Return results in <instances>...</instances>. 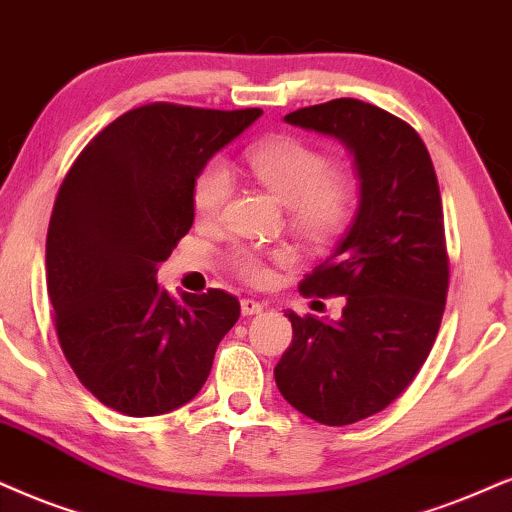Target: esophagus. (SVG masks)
<instances>
[{
    "label": "esophagus",
    "instance_id": "34e87169",
    "mask_svg": "<svg viewBox=\"0 0 512 512\" xmlns=\"http://www.w3.org/2000/svg\"><path fill=\"white\" fill-rule=\"evenodd\" d=\"M264 309L262 302L257 300H250V297H245V300H241V312L243 316H252V314H260Z\"/></svg>",
    "mask_w": 512,
    "mask_h": 512
}]
</instances>
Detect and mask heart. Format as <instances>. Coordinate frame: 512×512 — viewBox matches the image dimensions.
I'll list each match as a JSON object with an SVG mask.
<instances>
[{
  "label": "heart",
  "instance_id": "1",
  "mask_svg": "<svg viewBox=\"0 0 512 512\" xmlns=\"http://www.w3.org/2000/svg\"><path fill=\"white\" fill-rule=\"evenodd\" d=\"M250 172L262 186L288 205L290 222L304 236L326 241L345 229L354 212V189L335 177L333 163L319 148L300 139H276L245 155ZM234 179L222 160H210L193 181V210L200 219L212 222L229 203ZM231 269L243 281L264 283L267 262L257 250L236 248L231 252Z\"/></svg>",
  "mask_w": 512,
  "mask_h": 512
}]
</instances>
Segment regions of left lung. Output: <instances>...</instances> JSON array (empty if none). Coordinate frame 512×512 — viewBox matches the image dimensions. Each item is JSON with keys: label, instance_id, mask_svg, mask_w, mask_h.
I'll return each mask as SVG.
<instances>
[{"label": "left lung", "instance_id": "obj_1", "mask_svg": "<svg viewBox=\"0 0 512 512\" xmlns=\"http://www.w3.org/2000/svg\"><path fill=\"white\" fill-rule=\"evenodd\" d=\"M283 120L352 153L359 208L333 255L300 283L302 295H345L342 316L288 312L293 342L274 378L307 418L349 425L387 409L435 345L449 288L442 196L423 139L383 108L335 99Z\"/></svg>", "mask_w": 512, "mask_h": 512}]
</instances>
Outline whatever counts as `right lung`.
Instances as JSON below:
<instances>
[{
	"instance_id": "right-lung-1",
	"label": "right lung",
	"mask_w": 512,
	"mask_h": 512,
	"mask_svg": "<svg viewBox=\"0 0 512 512\" xmlns=\"http://www.w3.org/2000/svg\"><path fill=\"white\" fill-rule=\"evenodd\" d=\"M151 103L89 141L58 189L47 290L63 354L101 404L163 416L208 380L241 304L212 288L174 300L155 274L193 224V181L260 118Z\"/></svg>"
}]
</instances>
